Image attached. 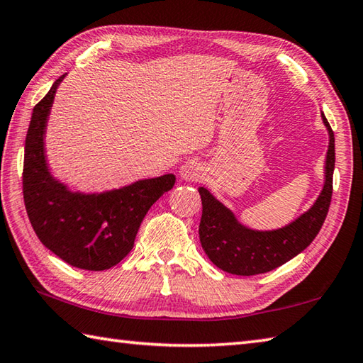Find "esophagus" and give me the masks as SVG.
Masks as SVG:
<instances>
[{"label": "esophagus", "mask_w": 363, "mask_h": 363, "mask_svg": "<svg viewBox=\"0 0 363 363\" xmlns=\"http://www.w3.org/2000/svg\"><path fill=\"white\" fill-rule=\"evenodd\" d=\"M179 176L184 181H200L204 176V169L196 162H186L179 168Z\"/></svg>", "instance_id": "1"}]
</instances>
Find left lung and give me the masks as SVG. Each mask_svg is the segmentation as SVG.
I'll return each mask as SVG.
<instances>
[{
  "label": "left lung",
  "mask_w": 363,
  "mask_h": 363,
  "mask_svg": "<svg viewBox=\"0 0 363 363\" xmlns=\"http://www.w3.org/2000/svg\"><path fill=\"white\" fill-rule=\"evenodd\" d=\"M321 116L329 133L324 186L311 208L291 223L277 230H252L240 223L233 211L220 203L208 189H198L203 203L198 230L201 247L218 269L234 275L264 274L293 259L313 242L329 212L335 168V137L328 119Z\"/></svg>",
  "instance_id": "obj_1"
}]
</instances>
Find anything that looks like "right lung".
Returning a JSON list of instances; mask_svg holds the SVG:
<instances>
[{"label": "right lung", "mask_w": 363, "mask_h": 363, "mask_svg": "<svg viewBox=\"0 0 363 363\" xmlns=\"http://www.w3.org/2000/svg\"><path fill=\"white\" fill-rule=\"evenodd\" d=\"M64 77L33 108L25 140V208L40 242L56 257L84 271H105L129 255L149 208L173 189L176 176L140 179L101 194L74 191L56 179L47 163L45 132Z\"/></svg>", "instance_id": "right-lung-1"}]
</instances>
